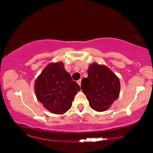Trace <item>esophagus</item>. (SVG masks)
I'll return each instance as SVG.
<instances>
[{"label": "esophagus", "mask_w": 153, "mask_h": 153, "mask_svg": "<svg viewBox=\"0 0 153 153\" xmlns=\"http://www.w3.org/2000/svg\"><path fill=\"white\" fill-rule=\"evenodd\" d=\"M77 83H78L79 85H81V79H79V80L77 81Z\"/></svg>", "instance_id": "obj_1"}]
</instances>
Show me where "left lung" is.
Segmentation results:
<instances>
[{
	"mask_svg": "<svg viewBox=\"0 0 153 153\" xmlns=\"http://www.w3.org/2000/svg\"><path fill=\"white\" fill-rule=\"evenodd\" d=\"M88 74L81 81V88L90 106L97 111L107 110L119 96V79L105 65L97 63L89 66Z\"/></svg>",
	"mask_w": 153,
	"mask_h": 153,
	"instance_id": "obj_1",
	"label": "left lung"
}]
</instances>
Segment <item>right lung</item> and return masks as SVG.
Masks as SVG:
<instances>
[{
  "instance_id": "add662e5",
  "label": "right lung",
  "mask_w": 153,
  "mask_h": 153,
  "mask_svg": "<svg viewBox=\"0 0 153 153\" xmlns=\"http://www.w3.org/2000/svg\"><path fill=\"white\" fill-rule=\"evenodd\" d=\"M80 86L72 81L62 62L51 63L46 67L35 83L37 100L53 114H61L71 108Z\"/></svg>"
}]
</instances>
